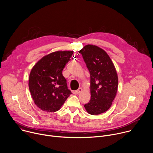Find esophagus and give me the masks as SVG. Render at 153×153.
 <instances>
[{
	"mask_svg": "<svg viewBox=\"0 0 153 153\" xmlns=\"http://www.w3.org/2000/svg\"><path fill=\"white\" fill-rule=\"evenodd\" d=\"M81 91H82V88H79L78 90H75V94H78L81 93Z\"/></svg>",
	"mask_w": 153,
	"mask_h": 153,
	"instance_id": "esophagus-1",
	"label": "esophagus"
}]
</instances>
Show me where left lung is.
Listing matches in <instances>:
<instances>
[{
	"instance_id": "1",
	"label": "left lung",
	"mask_w": 153,
	"mask_h": 153,
	"mask_svg": "<svg viewBox=\"0 0 153 153\" xmlns=\"http://www.w3.org/2000/svg\"><path fill=\"white\" fill-rule=\"evenodd\" d=\"M81 53L90 74L91 98L84 105L90 114L97 115L107 111L117 90L118 76L116 68L107 52L100 47L87 45Z\"/></svg>"
}]
</instances>
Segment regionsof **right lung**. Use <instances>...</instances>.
Returning a JSON list of instances; mask_svg holds the SVG:
<instances>
[{
	"label": "right lung",
	"mask_w": 153,
	"mask_h": 153,
	"mask_svg": "<svg viewBox=\"0 0 153 153\" xmlns=\"http://www.w3.org/2000/svg\"><path fill=\"white\" fill-rule=\"evenodd\" d=\"M74 51H56L42 57L32 68L29 88L36 105L43 111L59 110L72 94L62 71Z\"/></svg>",
	"instance_id": "right-lung-1"
}]
</instances>
